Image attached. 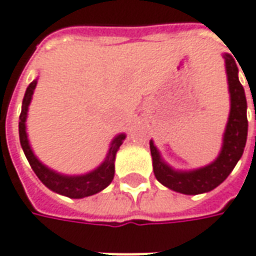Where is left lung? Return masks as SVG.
Listing matches in <instances>:
<instances>
[{"label": "left lung", "mask_w": 256, "mask_h": 256, "mask_svg": "<svg viewBox=\"0 0 256 256\" xmlns=\"http://www.w3.org/2000/svg\"><path fill=\"white\" fill-rule=\"evenodd\" d=\"M230 92V114L218 158L209 165L192 170H174L166 164L154 141H150L154 174L159 183L176 192L196 196L216 188L232 173L244 152L248 134L246 98L238 80V68L230 54H223Z\"/></svg>", "instance_id": "8db88e82"}]
</instances>
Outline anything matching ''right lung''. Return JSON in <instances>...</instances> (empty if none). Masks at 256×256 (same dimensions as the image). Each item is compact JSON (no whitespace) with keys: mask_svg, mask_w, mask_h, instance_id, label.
<instances>
[{"mask_svg":"<svg viewBox=\"0 0 256 256\" xmlns=\"http://www.w3.org/2000/svg\"><path fill=\"white\" fill-rule=\"evenodd\" d=\"M36 86H37V78L33 80L26 88L22 102V112H20V116H19L20 146H22L23 152L26 155L32 169L34 170L37 178H40L41 183L44 184L46 187H48L51 191L58 192L60 196H69V198H84V196H94L100 191H102L114 180L116 152H118L119 146H122L123 140L126 138V134H118L115 138L112 140L110 151L106 154V158L94 170L84 173V174L69 176V174H62V173H58V172L50 169L34 155L32 146H30V142H28V133H26V119H28V105L32 102V97H33Z\"/></svg>","mask_w":256,"mask_h":256,"instance_id":"add662e5","label":"right lung"}]
</instances>
